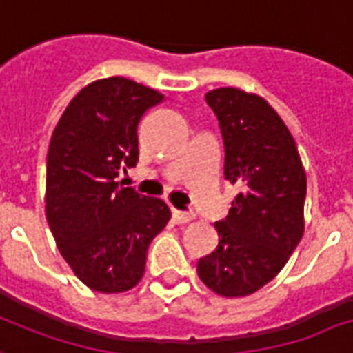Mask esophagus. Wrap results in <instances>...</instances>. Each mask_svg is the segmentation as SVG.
Segmentation results:
<instances>
[{"label": "esophagus", "instance_id": "1", "mask_svg": "<svg viewBox=\"0 0 353 353\" xmlns=\"http://www.w3.org/2000/svg\"><path fill=\"white\" fill-rule=\"evenodd\" d=\"M192 219H194V214H192V212L172 209V220H174L176 224H187V222H190Z\"/></svg>", "mask_w": 353, "mask_h": 353}]
</instances>
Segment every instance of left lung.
I'll return each mask as SVG.
<instances>
[{"label":"left lung","mask_w":353,"mask_h":353,"mask_svg":"<svg viewBox=\"0 0 353 353\" xmlns=\"http://www.w3.org/2000/svg\"><path fill=\"white\" fill-rule=\"evenodd\" d=\"M224 141V177L242 190L214 222L219 246L198 261V276L228 298L272 281L303 235L307 179L289 129L265 99L239 88L205 94Z\"/></svg>","instance_id":"left-lung-1"}]
</instances>
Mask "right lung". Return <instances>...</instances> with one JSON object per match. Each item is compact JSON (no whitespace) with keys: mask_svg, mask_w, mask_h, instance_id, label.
Wrapping results in <instances>:
<instances>
[{"mask_svg":"<svg viewBox=\"0 0 353 353\" xmlns=\"http://www.w3.org/2000/svg\"><path fill=\"white\" fill-rule=\"evenodd\" d=\"M163 94L125 77L96 81L75 96L51 134L46 216L75 276L98 292L139 283L150 242L170 220L159 198L117 181L139 163V122Z\"/></svg>","mask_w":353,"mask_h":353,"instance_id":"obj_1","label":"right lung"}]
</instances>
